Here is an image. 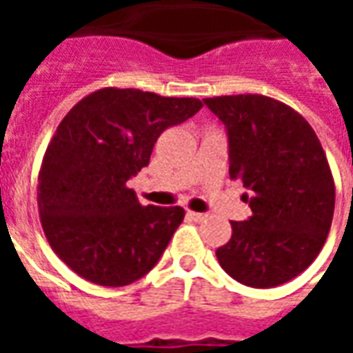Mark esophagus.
<instances>
[{
	"label": "esophagus",
	"mask_w": 353,
	"mask_h": 353,
	"mask_svg": "<svg viewBox=\"0 0 353 353\" xmlns=\"http://www.w3.org/2000/svg\"><path fill=\"white\" fill-rule=\"evenodd\" d=\"M187 217H189V219H192V221L200 223V221H204L208 215L206 214H199V212H191V210H189V212H187Z\"/></svg>",
	"instance_id": "1"
}]
</instances>
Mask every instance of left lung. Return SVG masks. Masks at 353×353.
<instances>
[{
    "instance_id": "left-lung-1",
    "label": "left lung",
    "mask_w": 353,
    "mask_h": 353,
    "mask_svg": "<svg viewBox=\"0 0 353 353\" xmlns=\"http://www.w3.org/2000/svg\"><path fill=\"white\" fill-rule=\"evenodd\" d=\"M229 132L230 179L252 191V217L230 221L232 236L215 255L250 288H276L306 270L331 229L334 181L308 121L263 94L204 98Z\"/></svg>"
}]
</instances>
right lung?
Here are the masks:
<instances>
[{"label":"right lung","mask_w":353,"mask_h":353,"mask_svg":"<svg viewBox=\"0 0 353 353\" xmlns=\"http://www.w3.org/2000/svg\"><path fill=\"white\" fill-rule=\"evenodd\" d=\"M200 108L196 98L105 87L68 111L43 157L37 206L52 252L73 272L123 288L159 263L185 210L141 206L128 179L162 132Z\"/></svg>","instance_id":"obj_1"}]
</instances>
